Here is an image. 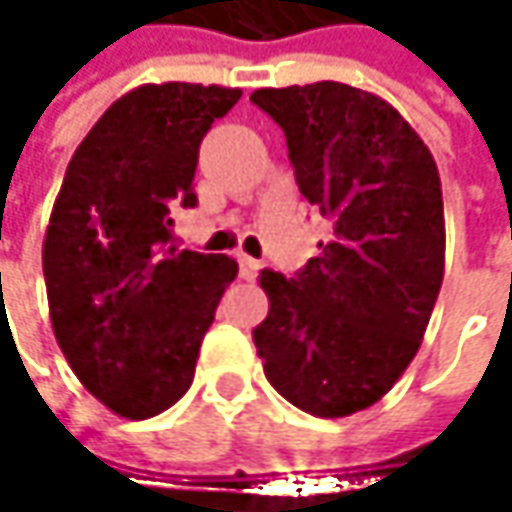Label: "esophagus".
I'll return each instance as SVG.
<instances>
[{"instance_id":"obj_1","label":"esophagus","mask_w":512,"mask_h":512,"mask_svg":"<svg viewBox=\"0 0 512 512\" xmlns=\"http://www.w3.org/2000/svg\"><path fill=\"white\" fill-rule=\"evenodd\" d=\"M237 260H240V278H243V281H255L257 272H260V260H255V257L249 255H240Z\"/></svg>"}]
</instances>
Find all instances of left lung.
I'll list each match as a JSON object with an SVG mask.
<instances>
[{
    "label": "left lung",
    "instance_id": "obj_1",
    "mask_svg": "<svg viewBox=\"0 0 512 512\" xmlns=\"http://www.w3.org/2000/svg\"><path fill=\"white\" fill-rule=\"evenodd\" d=\"M287 139L299 192L332 222L293 278L263 269L255 329L272 388L317 418L373 406L403 376L445 275L436 159L382 97L344 82L257 88Z\"/></svg>",
    "mask_w": 512,
    "mask_h": 512
}]
</instances>
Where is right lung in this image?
Instances as JSON below:
<instances>
[{"label": "right lung", "instance_id": "right-lung-1", "mask_svg": "<svg viewBox=\"0 0 512 512\" xmlns=\"http://www.w3.org/2000/svg\"><path fill=\"white\" fill-rule=\"evenodd\" d=\"M240 88L162 82L115 100L70 159L44 237L55 341L115 415L145 421L192 385L237 260L180 249L171 207H195L198 148Z\"/></svg>", "mask_w": 512, "mask_h": 512}]
</instances>
